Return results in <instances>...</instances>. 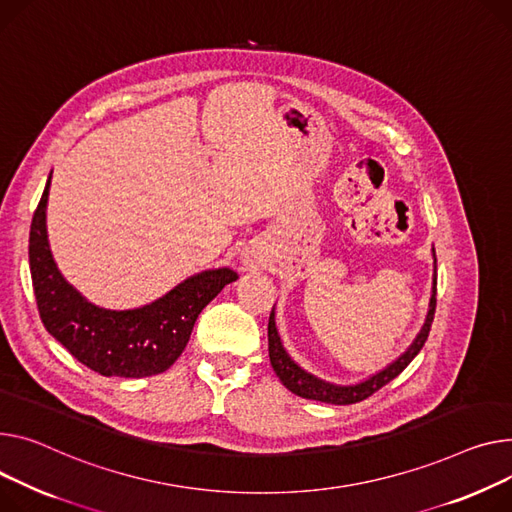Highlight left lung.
I'll list each match as a JSON object with an SVG mask.
<instances>
[{"mask_svg": "<svg viewBox=\"0 0 512 512\" xmlns=\"http://www.w3.org/2000/svg\"><path fill=\"white\" fill-rule=\"evenodd\" d=\"M432 257H434L432 296H430V304H428V315H426V321H424L420 333L416 335L412 346L407 348L397 360H393L389 366H385L377 374H372V377H368L356 385H335V383L323 381V379L315 377V374L300 368L286 352L282 339H280V333H278V327H276V313L271 311L269 325H267L269 362H271V366H274V372L278 374L282 385L288 391H292L294 395L304 397V399H315V401L333 403V405H350V403H358V401L370 397L374 391H379L389 381H393L397 374H401L403 368L420 354V350L424 348L426 339H428L430 327H432V319H434V311H436V253H434V249H432Z\"/></svg>", "mask_w": 512, "mask_h": 512, "instance_id": "left-lung-1", "label": "left lung"}]
</instances>
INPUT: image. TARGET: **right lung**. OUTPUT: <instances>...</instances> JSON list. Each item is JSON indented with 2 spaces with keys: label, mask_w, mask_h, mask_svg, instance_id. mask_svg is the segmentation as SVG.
I'll return each instance as SVG.
<instances>
[{
  "label": "right lung",
  "mask_w": 512,
  "mask_h": 512,
  "mask_svg": "<svg viewBox=\"0 0 512 512\" xmlns=\"http://www.w3.org/2000/svg\"><path fill=\"white\" fill-rule=\"evenodd\" d=\"M51 175L34 210L28 261L34 296L45 329L84 366L102 377L144 379L168 370L183 354L199 313L236 282L230 267L206 269L138 309L113 311L86 300L67 282L47 238Z\"/></svg>",
  "instance_id": "add662e5"
}]
</instances>
